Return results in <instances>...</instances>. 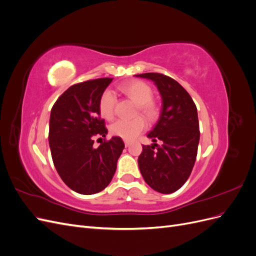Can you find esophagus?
Listing matches in <instances>:
<instances>
[{"instance_id":"34e87169","label":"esophagus","mask_w":256,"mask_h":256,"mask_svg":"<svg viewBox=\"0 0 256 256\" xmlns=\"http://www.w3.org/2000/svg\"><path fill=\"white\" fill-rule=\"evenodd\" d=\"M129 145H130V142H129V141H125V146L128 147Z\"/></svg>"}]
</instances>
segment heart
<instances>
[{"instance_id": "b5f03b06", "label": "heart", "mask_w": 256, "mask_h": 256, "mask_svg": "<svg viewBox=\"0 0 256 256\" xmlns=\"http://www.w3.org/2000/svg\"><path fill=\"white\" fill-rule=\"evenodd\" d=\"M120 90L136 104L138 112L140 111L147 118L152 120L157 115V106L152 99V90L148 84L141 80H131L122 83ZM116 102L115 94L111 90H106L99 97L98 109L104 120H112ZM146 128V120L142 116L132 120H118L114 122L110 131L115 136H120L126 141L134 140Z\"/></svg>"}]
</instances>
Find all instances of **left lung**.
I'll return each mask as SVG.
<instances>
[{
    "mask_svg": "<svg viewBox=\"0 0 256 256\" xmlns=\"http://www.w3.org/2000/svg\"><path fill=\"white\" fill-rule=\"evenodd\" d=\"M136 76L152 80L162 99L159 120L147 134L152 144L142 145L138 168L150 188L168 194L187 182L194 166L200 142L198 110L188 92L170 76L157 72Z\"/></svg>",
    "mask_w": 256,
    "mask_h": 256,
    "instance_id": "1",
    "label": "left lung"
}]
</instances>
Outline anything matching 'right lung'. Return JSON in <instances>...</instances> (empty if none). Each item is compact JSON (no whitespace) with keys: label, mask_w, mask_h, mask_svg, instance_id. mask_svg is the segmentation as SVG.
Returning <instances> with one entry per match:
<instances>
[{"label":"right lung","mask_w":256,"mask_h":256,"mask_svg":"<svg viewBox=\"0 0 256 256\" xmlns=\"http://www.w3.org/2000/svg\"><path fill=\"white\" fill-rule=\"evenodd\" d=\"M112 80L100 78L74 84L51 110L49 145L54 166L68 187L80 194H94L111 182L125 147L120 136L104 141L97 148L92 146L95 138L108 134L104 120L99 118L98 102Z\"/></svg>","instance_id":"obj_1"}]
</instances>
